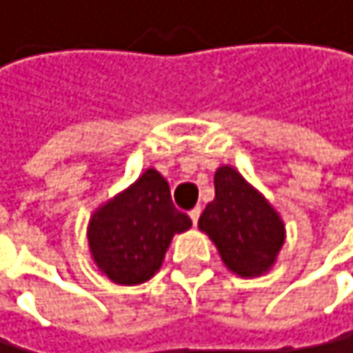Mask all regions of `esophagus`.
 Segmentation results:
<instances>
[{"label": "esophagus", "instance_id": "1", "mask_svg": "<svg viewBox=\"0 0 353 353\" xmlns=\"http://www.w3.org/2000/svg\"><path fill=\"white\" fill-rule=\"evenodd\" d=\"M200 214H202V208H200V206H196L193 210H189V216H191V223H193V225H198Z\"/></svg>", "mask_w": 353, "mask_h": 353}]
</instances>
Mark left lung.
<instances>
[{"mask_svg": "<svg viewBox=\"0 0 353 353\" xmlns=\"http://www.w3.org/2000/svg\"><path fill=\"white\" fill-rule=\"evenodd\" d=\"M198 227L216 246L225 268L240 278L268 274L286 240L280 212L232 166L216 168L214 200Z\"/></svg>", "mask_w": 353, "mask_h": 353, "instance_id": "left-lung-1", "label": "left lung"}]
</instances>
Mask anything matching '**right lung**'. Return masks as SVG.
<instances>
[{"instance_id": "right-lung-1", "label": "right lung", "mask_w": 353, "mask_h": 353, "mask_svg": "<svg viewBox=\"0 0 353 353\" xmlns=\"http://www.w3.org/2000/svg\"><path fill=\"white\" fill-rule=\"evenodd\" d=\"M189 227L191 219L172 204L168 181L147 168L92 212L85 236L103 276L121 286H137L160 272L172 238Z\"/></svg>"}]
</instances>
